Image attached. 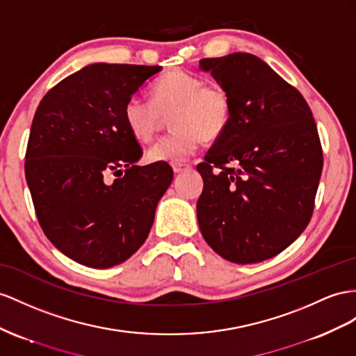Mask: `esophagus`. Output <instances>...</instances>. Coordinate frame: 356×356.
I'll return each instance as SVG.
<instances>
[{"label":"esophagus","instance_id":"1","mask_svg":"<svg viewBox=\"0 0 356 356\" xmlns=\"http://www.w3.org/2000/svg\"><path fill=\"white\" fill-rule=\"evenodd\" d=\"M191 170V165H185V163H176V165H172V171L176 172V175H179V172L181 171H188Z\"/></svg>","mask_w":356,"mask_h":356}]
</instances>
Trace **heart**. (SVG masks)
Masks as SVG:
<instances>
[{"mask_svg":"<svg viewBox=\"0 0 356 356\" xmlns=\"http://www.w3.org/2000/svg\"><path fill=\"white\" fill-rule=\"evenodd\" d=\"M152 100L131 96L123 108L127 131L136 141L149 143L156 135L162 114L171 113L175 132L163 136L147 152L152 162L180 163L194 156L204 136H220L230 123L232 97L224 87L186 70H171L152 86Z\"/></svg>","mask_w":356,"mask_h":356,"instance_id":"1","label":"heart"}]
</instances>
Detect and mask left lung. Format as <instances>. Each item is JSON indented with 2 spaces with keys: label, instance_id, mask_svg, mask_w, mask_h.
Instances as JSON below:
<instances>
[{
  "label": "left lung",
  "instance_id": "8db88e82",
  "mask_svg": "<svg viewBox=\"0 0 356 356\" xmlns=\"http://www.w3.org/2000/svg\"><path fill=\"white\" fill-rule=\"evenodd\" d=\"M232 97V118L204 162L197 220L225 260L275 257L312 220L323 158L305 99L261 58L233 52L200 60Z\"/></svg>",
  "mask_w": 356,
  "mask_h": 356
}]
</instances>
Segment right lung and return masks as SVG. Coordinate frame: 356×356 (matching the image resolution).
<instances>
[{"instance_id":"add662e5","label":"right lung","mask_w":356,"mask_h":356,"mask_svg":"<svg viewBox=\"0 0 356 356\" xmlns=\"http://www.w3.org/2000/svg\"><path fill=\"white\" fill-rule=\"evenodd\" d=\"M161 70L93 63L60 81L35 109L26 184L43 233L79 265L106 269L129 259L171 185L167 162L136 165L143 150L123 118L126 100Z\"/></svg>"}]
</instances>
